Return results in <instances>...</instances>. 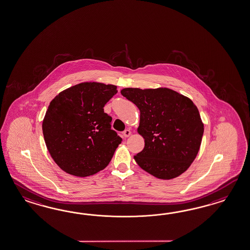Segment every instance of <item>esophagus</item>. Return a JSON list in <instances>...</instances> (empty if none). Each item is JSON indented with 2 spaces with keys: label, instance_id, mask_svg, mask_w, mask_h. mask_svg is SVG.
Here are the masks:
<instances>
[{
  "label": "esophagus",
  "instance_id": "obj_1",
  "mask_svg": "<svg viewBox=\"0 0 250 250\" xmlns=\"http://www.w3.org/2000/svg\"><path fill=\"white\" fill-rule=\"evenodd\" d=\"M123 135H124L125 137H129V136L131 135V131H130L129 129H126V130H125V131L123 132Z\"/></svg>",
  "mask_w": 250,
  "mask_h": 250
}]
</instances>
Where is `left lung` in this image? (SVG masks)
<instances>
[{
  "mask_svg": "<svg viewBox=\"0 0 250 250\" xmlns=\"http://www.w3.org/2000/svg\"><path fill=\"white\" fill-rule=\"evenodd\" d=\"M121 94L140 110L137 132L145 139V148L134 156L137 165L162 180L180 176L201 147L204 125L197 106L167 87H127Z\"/></svg>",
  "mask_w": 250,
  "mask_h": 250,
  "instance_id": "1",
  "label": "left lung"
}]
</instances>
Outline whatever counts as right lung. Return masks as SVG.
I'll list each match as a JSON object with an SVG mask.
<instances>
[{
    "label": "right lung",
    "instance_id": "add662e5",
    "mask_svg": "<svg viewBox=\"0 0 250 250\" xmlns=\"http://www.w3.org/2000/svg\"><path fill=\"white\" fill-rule=\"evenodd\" d=\"M116 93V85L84 82L51 100L43 119V136L61 170L86 177L108 165L122 138L111 129L112 117L104 106Z\"/></svg>",
    "mask_w": 250,
    "mask_h": 250
}]
</instances>
